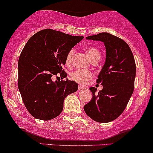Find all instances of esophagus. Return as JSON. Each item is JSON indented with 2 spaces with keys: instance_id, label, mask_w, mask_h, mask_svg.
Masks as SVG:
<instances>
[{
  "instance_id": "esophagus-1",
  "label": "esophagus",
  "mask_w": 153,
  "mask_h": 153,
  "mask_svg": "<svg viewBox=\"0 0 153 153\" xmlns=\"http://www.w3.org/2000/svg\"><path fill=\"white\" fill-rule=\"evenodd\" d=\"M84 88L81 86H79V87H78V90L79 91H82V90H84Z\"/></svg>"
}]
</instances>
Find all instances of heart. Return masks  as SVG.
Wrapping results in <instances>:
<instances>
[{"label": "heart", "instance_id": "heart-1", "mask_svg": "<svg viewBox=\"0 0 153 153\" xmlns=\"http://www.w3.org/2000/svg\"><path fill=\"white\" fill-rule=\"evenodd\" d=\"M86 53L89 55L91 61H94L95 59H100L101 53L96 48L93 47H87L85 49ZM75 54V49H72L69 51L66 57V63L67 64H70L73 58V55ZM92 75L91 72L88 70H83V69H78L71 74L70 77L74 81L79 84H84L92 78Z\"/></svg>", "mask_w": 153, "mask_h": 153}]
</instances>
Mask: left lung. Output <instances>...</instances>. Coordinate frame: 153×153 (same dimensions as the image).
I'll return each mask as SVG.
<instances>
[{
  "label": "left lung",
  "mask_w": 153,
  "mask_h": 153,
  "mask_svg": "<svg viewBox=\"0 0 153 153\" xmlns=\"http://www.w3.org/2000/svg\"><path fill=\"white\" fill-rule=\"evenodd\" d=\"M101 41L106 47V61L97 79L103 86L90 87L92 98L84 106L86 114L99 123L116 119L124 111L134 90L136 67L130 47L121 38L107 32L86 37Z\"/></svg>",
  "instance_id": "1"
}]
</instances>
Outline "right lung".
I'll list each match as a JSON object with an SVG mask.
<instances>
[{
    "label": "right lung",
    "mask_w": 153,
    "mask_h": 153,
    "mask_svg": "<svg viewBox=\"0 0 153 153\" xmlns=\"http://www.w3.org/2000/svg\"><path fill=\"white\" fill-rule=\"evenodd\" d=\"M84 38L53 29H44L32 35L18 60V89L29 113L37 119H53L61 113L64 101L78 90L73 81H54L63 72L66 57L72 48Z\"/></svg>",
    "instance_id": "obj_1"
}]
</instances>
